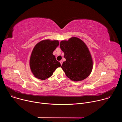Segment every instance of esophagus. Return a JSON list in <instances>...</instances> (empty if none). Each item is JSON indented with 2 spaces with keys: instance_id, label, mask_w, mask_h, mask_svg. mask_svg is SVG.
<instances>
[{
  "instance_id": "34e87169",
  "label": "esophagus",
  "mask_w": 122,
  "mask_h": 122,
  "mask_svg": "<svg viewBox=\"0 0 122 122\" xmlns=\"http://www.w3.org/2000/svg\"><path fill=\"white\" fill-rule=\"evenodd\" d=\"M60 64H61V65H62V63H63V61H62V60H60Z\"/></svg>"
}]
</instances>
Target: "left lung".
I'll use <instances>...</instances> for the list:
<instances>
[{"mask_svg":"<svg viewBox=\"0 0 122 122\" xmlns=\"http://www.w3.org/2000/svg\"><path fill=\"white\" fill-rule=\"evenodd\" d=\"M60 47L66 60L62 68L66 76L73 81H82L91 73L93 61L90 51L83 41L72 37L60 42Z\"/></svg>","mask_w":122,"mask_h":122,"instance_id":"obj_1","label":"left lung"}]
</instances>
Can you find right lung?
Returning <instances> with one entry per match:
<instances>
[{
	"label": "right lung",
	"mask_w": 122,
	"mask_h": 122,
	"mask_svg": "<svg viewBox=\"0 0 122 122\" xmlns=\"http://www.w3.org/2000/svg\"><path fill=\"white\" fill-rule=\"evenodd\" d=\"M58 45V41L47 40L40 41L34 47L30 59V66L35 77L46 80L53 75L56 68L61 66L53 54Z\"/></svg>",
	"instance_id": "add662e5"
}]
</instances>
